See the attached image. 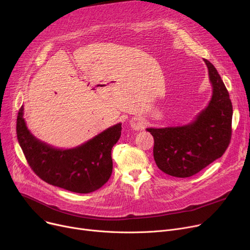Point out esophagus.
<instances>
[{"mask_svg": "<svg viewBox=\"0 0 250 250\" xmlns=\"http://www.w3.org/2000/svg\"><path fill=\"white\" fill-rule=\"evenodd\" d=\"M143 125H144V123L141 120H139V118H134V120L130 122V126H132L136 130L142 128Z\"/></svg>", "mask_w": 250, "mask_h": 250, "instance_id": "1", "label": "esophagus"}]
</instances>
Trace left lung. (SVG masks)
I'll return each instance as SVG.
<instances>
[{"mask_svg": "<svg viewBox=\"0 0 250 250\" xmlns=\"http://www.w3.org/2000/svg\"><path fill=\"white\" fill-rule=\"evenodd\" d=\"M213 95L208 106L187 125L147 128L154 138V160L168 175L190 177L222 157L232 136L233 107L218 71L204 60Z\"/></svg>", "mask_w": 250, "mask_h": 250, "instance_id": "left-lung-1", "label": "left lung"}]
</instances>
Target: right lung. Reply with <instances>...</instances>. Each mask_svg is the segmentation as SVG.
I'll return each mask as SVG.
<instances>
[{
	"instance_id": "add662e5",
	"label": "right lung",
	"mask_w": 250,
	"mask_h": 250,
	"mask_svg": "<svg viewBox=\"0 0 250 250\" xmlns=\"http://www.w3.org/2000/svg\"><path fill=\"white\" fill-rule=\"evenodd\" d=\"M17 139L33 172L48 185L77 193L100 188L112 173L111 150L122 134L117 124L74 149H56L34 138L26 126L23 106L16 125Z\"/></svg>"
}]
</instances>
